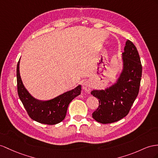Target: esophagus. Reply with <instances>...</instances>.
<instances>
[{"label":"esophagus","mask_w":158,"mask_h":158,"mask_svg":"<svg viewBox=\"0 0 158 158\" xmlns=\"http://www.w3.org/2000/svg\"><path fill=\"white\" fill-rule=\"evenodd\" d=\"M83 89L86 91H89V90H91V84L90 83L89 81H85L83 83Z\"/></svg>","instance_id":"obj_1"}]
</instances>
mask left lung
Returning <instances> with one entry per match:
<instances>
[{
    "mask_svg": "<svg viewBox=\"0 0 158 158\" xmlns=\"http://www.w3.org/2000/svg\"><path fill=\"white\" fill-rule=\"evenodd\" d=\"M122 55L123 70L118 83L106 90L91 92L99 103L92 117L101 123H114L123 118L138 95L142 66L138 51L131 40L126 41Z\"/></svg>",
    "mask_w": 158,
    "mask_h": 158,
    "instance_id": "left-lung-1",
    "label": "left lung"
}]
</instances>
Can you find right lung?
Returning <instances> with one entry per match:
<instances>
[{
    "instance_id": "1",
    "label": "right lung",
    "mask_w": 158,
    "mask_h": 158,
    "mask_svg": "<svg viewBox=\"0 0 158 158\" xmlns=\"http://www.w3.org/2000/svg\"><path fill=\"white\" fill-rule=\"evenodd\" d=\"M17 91L20 99L30 118L39 123L55 125L62 121L66 116L69 104L81 94V87L67 91L47 102L34 99L24 87L19 73V60L17 67Z\"/></svg>"
}]
</instances>
